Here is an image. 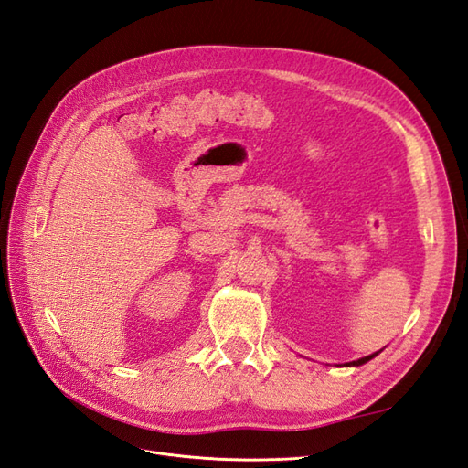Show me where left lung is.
Listing matches in <instances>:
<instances>
[{
  "label": "left lung",
  "mask_w": 468,
  "mask_h": 468,
  "mask_svg": "<svg viewBox=\"0 0 468 468\" xmlns=\"http://www.w3.org/2000/svg\"><path fill=\"white\" fill-rule=\"evenodd\" d=\"M382 351V349H380ZM380 351H375V353H371V356H367V357H361V359H357V361H349V363H344V365H339V367H359V365H365L367 361H371L373 357H377Z\"/></svg>",
  "instance_id": "8db88e82"
}]
</instances>
